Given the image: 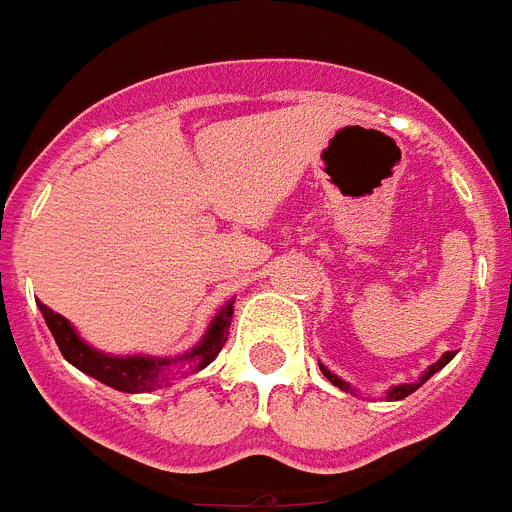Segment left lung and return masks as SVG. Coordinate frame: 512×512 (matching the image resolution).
<instances>
[{
    "instance_id": "8db88e82",
    "label": "left lung",
    "mask_w": 512,
    "mask_h": 512,
    "mask_svg": "<svg viewBox=\"0 0 512 512\" xmlns=\"http://www.w3.org/2000/svg\"><path fill=\"white\" fill-rule=\"evenodd\" d=\"M452 357H455V351H447V354H444V357H441L439 362H436V365H431V367H428V370L423 372V378H420L418 383H402V386H394V388H391V391H388V399H404V396H410L412 391H418V388L423 386L425 380L431 378V375H436V372H439L441 367L447 365V362H449V359H452ZM320 370H322V375H325V378L330 380V383H333V386H338V388H341V391H351L349 383H346V380L338 378L335 372L327 370L325 365H320Z\"/></svg>"
}]
</instances>
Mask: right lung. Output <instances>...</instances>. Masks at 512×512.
<instances>
[{
  "label": "right lung",
  "mask_w": 512,
  "mask_h": 512,
  "mask_svg": "<svg viewBox=\"0 0 512 512\" xmlns=\"http://www.w3.org/2000/svg\"><path fill=\"white\" fill-rule=\"evenodd\" d=\"M232 304L235 301H227V304L219 309L211 325H208L203 341L190 349L182 357H110V354H102V351L92 349L87 343L81 341L79 333L73 330V325L65 320L63 314L52 312L47 304L39 301V309H42L44 320H47L49 333L55 338L57 349L63 354L73 367H79L81 372L92 375L94 380H100L105 386L116 388V391H124V394H145V391H158V388H166L169 383H174L177 378H185L190 372L203 370L206 365H211L216 359V354L222 351V346L227 343V333H230L232 322Z\"/></svg>",
  "instance_id": "1"
}]
</instances>
